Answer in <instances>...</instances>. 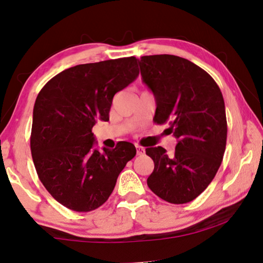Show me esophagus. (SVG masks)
<instances>
[{"label":"esophagus","mask_w":263,"mask_h":263,"mask_svg":"<svg viewBox=\"0 0 263 263\" xmlns=\"http://www.w3.org/2000/svg\"><path fill=\"white\" fill-rule=\"evenodd\" d=\"M136 148H137V155H138V156H143L145 154V148L144 147L138 146V145H137Z\"/></svg>","instance_id":"esophagus-1"}]
</instances>
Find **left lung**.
I'll list each match as a JSON object with an SVG mask.
<instances>
[{"instance_id": "left-lung-1", "label": "left lung", "mask_w": 263, "mask_h": 263, "mask_svg": "<svg viewBox=\"0 0 263 263\" xmlns=\"http://www.w3.org/2000/svg\"><path fill=\"white\" fill-rule=\"evenodd\" d=\"M144 84L156 100L155 123L169 124L177 138L175 154L147 147L155 163L147 185L164 201H194L213 181L227 144V118L221 89L204 69L169 54L142 57Z\"/></svg>"}]
</instances>
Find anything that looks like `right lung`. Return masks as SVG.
I'll use <instances>...</instances> for the list:
<instances>
[{
  "label": "right lung",
  "mask_w": 263,
  "mask_h": 263,
  "mask_svg": "<svg viewBox=\"0 0 263 263\" xmlns=\"http://www.w3.org/2000/svg\"><path fill=\"white\" fill-rule=\"evenodd\" d=\"M138 74L135 57L78 65L52 78L37 94L31 157L47 191L68 209L87 213L103 205L136 156L127 142L97 150L92 127L108 120L115 94Z\"/></svg>",
  "instance_id": "right-lung-1"
}]
</instances>
